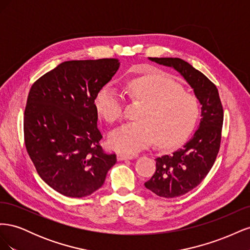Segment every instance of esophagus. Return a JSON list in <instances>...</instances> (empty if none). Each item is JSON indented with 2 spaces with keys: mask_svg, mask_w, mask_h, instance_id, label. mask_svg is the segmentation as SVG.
Masks as SVG:
<instances>
[{
  "mask_svg": "<svg viewBox=\"0 0 250 250\" xmlns=\"http://www.w3.org/2000/svg\"><path fill=\"white\" fill-rule=\"evenodd\" d=\"M132 158H134L133 155H128V154H124V153H119L117 155V160L120 162V161H126V160H132Z\"/></svg>",
  "mask_w": 250,
  "mask_h": 250,
  "instance_id": "34e87169",
  "label": "esophagus"
}]
</instances>
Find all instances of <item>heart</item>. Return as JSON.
<instances>
[{"instance_id": "1", "label": "heart", "mask_w": 250, "mask_h": 250, "mask_svg": "<svg viewBox=\"0 0 250 250\" xmlns=\"http://www.w3.org/2000/svg\"><path fill=\"white\" fill-rule=\"evenodd\" d=\"M126 89L133 100L144 106L139 122L126 123L112 130L109 146L119 152L134 154L154 141L161 148H173L183 143L198 122L199 103L183 92L178 83L161 75H146L127 83ZM97 112L109 123L122 118V95L112 85L104 86L95 99Z\"/></svg>"}]
</instances>
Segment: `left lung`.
I'll use <instances>...</instances> for the list:
<instances>
[{"mask_svg": "<svg viewBox=\"0 0 250 250\" xmlns=\"http://www.w3.org/2000/svg\"><path fill=\"white\" fill-rule=\"evenodd\" d=\"M148 59L177 71L201 105L199 127L192 139L172 154L157 157L155 173L145 183L160 197L174 198L197 187L213 167L220 148L223 108L216 85L190 63L180 58Z\"/></svg>", "mask_w": 250, "mask_h": 250, "instance_id": "left-lung-1", "label": "left lung"}]
</instances>
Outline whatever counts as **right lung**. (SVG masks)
<instances>
[{
	"instance_id": "add662e5",
	"label": "right lung",
	"mask_w": 250,
	"mask_h": 250,
	"mask_svg": "<svg viewBox=\"0 0 250 250\" xmlns=\"http://www.w3.org/2000/svg\"><path fill=\"white\" fill-rule=\"evenodd\" d=\"M118 58L70 60L30 88L24 116L27 152L41 178L67 197L100 188L117 163L99 145L95 99L115 76Z\"/></svg>"
}]
</instances>
